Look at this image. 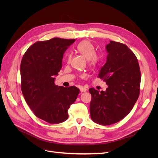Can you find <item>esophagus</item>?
<instances>
[{"label": "esophagus", "instance_id": "1", "mask_svg": "<svg viewBox=\"0 0 158 158\" xmlns=\"http://www.w3.org/2000/svg\"><path fill=\"white\" fill-rule=\"evenodd\" d=\"M86 90H87V89L86 88L82 87V86L80 88V91L81 92H86Z\"/></svg>", "mask_w": 158, "mask_h": 158}]
</instances>
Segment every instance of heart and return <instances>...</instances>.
Returning a JSON list of instances; mask_svg holds the SVG:
<instances>
[{"label": "heart", "instance_id": "b5f03b06", "mask_svg": "<svg viewBox=\"0 0 158 158\" xmlns=\"http://www.w3.org/2000/svg\"><path fill=\"white\" fill-rule=\"evenodd\" d=\"M77 51L83 56L86 60L89 61L90 64H95L98 58L96 55L95 48L94 45L89 41H82L77 46ZM71 60V54L67 56V63H69Z\"/></svg>", "mask_w": 158, "mask_h": 158}]
</instances>
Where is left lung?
<instances>
[{"label": "left lung", "instance_id": "left-lung-1", "mask_svg": "<svg viewBox=\"0 0 158 158\" xmlns=\"http://www.w3.org/2000/svg\"><path fill=\"white\" fill-rule=\"evenodd\" d=\"M106 49L107 61L98 77L108 87L101 92L89 89L91 118L102 126L117 123L130 113L139 97L141 81L138 60L127 45L110 41Z\"/></svg>", "mask_w": 158, "mask_h": 158}]
</instances>
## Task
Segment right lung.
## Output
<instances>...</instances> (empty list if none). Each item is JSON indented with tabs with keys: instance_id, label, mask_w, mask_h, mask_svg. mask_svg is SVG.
<instances>
[{
	"instance_id": "add662e5",
	"label": "right lung",
	"mask_w": 158,
	"mask_h": 158,
	"mask_svg": "<svg viewBox=\"0 0 158 158\" xmlns=\"http://www.w3.org/2000/svg\"><path fill=\"white\" fill-rule=\"evenodd\" d=\"M74 41L60 38L37 41L27 50L21 61V89L25 100L37 117L50 123L68 119V110L80 92L76 86L54 84L63 54Z\"/></svg>"
}]
</instances>
